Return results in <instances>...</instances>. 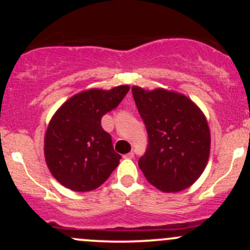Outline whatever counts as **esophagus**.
Segmentation results:
<instances>
[{"instance_id": "1", "label": "esophagus", "mask_w": 250, "mask_h": 250, "mask_svg": "<svg viewBox=\"0 0 250 250\" xmlns=\"http://www.w3.org/2000/svg\"><path fill=\"white\" fill-rule=\"evenodd\" d=\"M123 157L128 158V160H133V158H134V153H133V152H128V153H125V155L123 156Z\"/></svg>"}]
</instances>
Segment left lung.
<instances>
[{"instance_id": "8db88e82", "label": "left lung", "mask_w": 250, "mask_h": 250, "mask_svg": "<svg viewBox=\"0 0 250 250\" xmlns=\"http://www.w3.org/2000/svg\"><path fill=\"white\" fill-rule=\"evenodd\" d=\"M133 98L146 125L148 146L139 167L163 192L190 188L203 173L210 152V130L202 110L186 95L133 85Z\"/></svg>"}]
</instances>
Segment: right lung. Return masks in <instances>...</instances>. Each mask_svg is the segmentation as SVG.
<instances>
[{
  "label": "right lung",
  "mask_w": 250,
  "mask_h": 250,
  "mask_svg": "<svg viewBox=\"0 0 250 250\" xmlns=\"http://www.w3.org/2000/svg\"><path fill=\"white\" fill-rule=\"evenodd\" d=\"M129 85L92 88L67 99L53 115L44 135V158L52 175L75 192L95 190L120 163L102 117L118 106Z\"/></svg>",
  "instance_id": "1"
}]
</instances>
